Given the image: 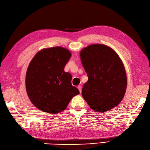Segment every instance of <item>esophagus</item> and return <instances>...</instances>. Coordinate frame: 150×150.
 <instances>
[{"label":"esophagus","instance_id":"esophagus-1","mask_svg":"<svg viewBox=\"0 0 150 150\" xmlns=\"http://www.w3.org/2000/svg\"><path fill=\"white\" fill-rule=\"evenodd\" d=\"M78 90H79V92L81 93V90H82V87H81V85H78Z\"/></svg>","mask_w":150,"mask_h":150}]
</instances>
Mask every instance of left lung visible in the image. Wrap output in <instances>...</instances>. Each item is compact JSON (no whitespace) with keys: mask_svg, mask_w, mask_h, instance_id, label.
Wrapping results in <instances>:
<instances>
[{"mask_svg":"<svg viewBox=\"0 0 150 150\" xmlns=\"http://www.w3.org/2000/svg\"><path fill=\"white\" fill-rule=\"evenodd\" d=\"M80 59L88 76L82 96L96 112L109 111L125 94L127 78L124 64L114 49L96 44L81 50Z\"/></svg>","mask_w":150,"mask_h":150,"instance_id":"left-lung-1","label":"left lung"}]
</instances>
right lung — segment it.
<instances>
[{
    "label": "right lung",
    "mask_w": 150,
    "mask_h": 150,
    "mask_svg": "<svg viewBox=\"0 0 150 150\" xmlns=\"http://www.w3.org/2000/svg\"><path fill=\"white\" fill-rule=\"evenodd\" d=\"M71 57V51L66 48H44L29 63L25 75L26 92L39 110L58 114L79 94L78 89L71 84L72 75L64 71Z\"/></svg>",
    "instance_id": "1"
}]
</instances>
